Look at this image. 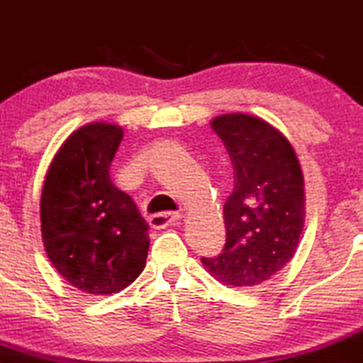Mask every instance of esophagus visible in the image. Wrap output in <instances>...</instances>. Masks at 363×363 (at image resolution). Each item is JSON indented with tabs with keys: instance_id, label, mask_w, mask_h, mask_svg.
<instances>
[{
	"instance_id": "1",
	"label": "esophagus",
	"mask_w": 363,
	"mask_h": 363,
	"mask_svg": "<svg viewBox=\"0 0 363 363\" xmlns=\"http://www.w3.org/2000/svg\"><path fill=\"white\" fill-rule=\"evenodd\" d=\"M179 220H181V214L179 213H156L149 218V225L156 228V230H160V228L168 227V225H174Z\"/></svg>"
}]
</instances>
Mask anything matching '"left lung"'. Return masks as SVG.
<instances>
[{"label":"left lung","mask_w":363,"mask_h":363,"mask_svg":"<svg viewBox=\"0 0 363 363\" xmlns=\"http://www.w3.org/2000/svg\"><path fill=\"white\" fill-rule=\"evenodd\" d=\"M211 128L230 157L234 189L223 206V250L202 262L227 286H259L296 252L305 218L300 163L282 133L252 115H221Z\"/></svg>","instance_id":"8db88e82"}]
</instances>
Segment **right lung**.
I'll return each instance as SVG.
<instances>
[{"label": "right lung", "instance_id": "right-lung-1", "mask_svg": "<svg viewBox=\"0 0 363 363\" xmlns=\"http://www.w3.org/2000/svg\"><path fill=\"white\" fill-rule=\"evenodd\" d=\"M121 142L118 125H83L58 150L42 189L49 260L70 286L96 296L135 282L150 245L149 225L136 203L110 179Z\"/></svg>", "mask_w": 363, "mask_h": 363}]
</instances>
